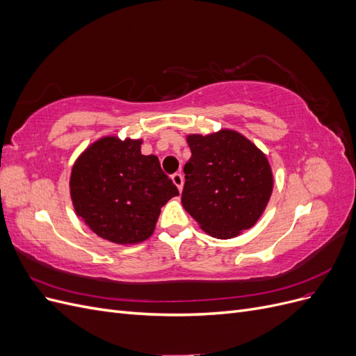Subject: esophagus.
I'll use <instances>...</instances> for the list:
<instances>
[{
    "instance_id": "esophagus-1",
    "label": "esophagus",
    "mask_w": 356,
    "mask_h": 356,
    "mask_svg": "<svg viewBox=\"0 0 356 356\" xmlns=\"http://www.w3.org/2000/svg\"><path fill=\"white\" fill-rule=\"evenodd\" d=\"M170 178H172V182H174V184L178 187V190L181 191L182 186H184V177H182V174H174Z\"/></svg>"
}]
</instances>
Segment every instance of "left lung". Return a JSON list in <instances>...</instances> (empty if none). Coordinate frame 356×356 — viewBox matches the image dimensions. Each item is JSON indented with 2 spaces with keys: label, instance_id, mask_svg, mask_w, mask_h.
<instances>
[{
  "label": "left lung",
  "instance_id": "left-lung-1",
  "mask_svg": "<svg viewBox=\"0 0 356 356\" xmlns=\"http://www.w3.org/2000/svg\"><path fill=\"white\" fill-rule=\"evenodd\" d=\"M187 143L191 157L184 166L182 207L213 238L230 239L251 229L273 190L264 153L230 129L188 135Z\"/></svg>",
  "mask_w": 356,
  "mask_h": 356
}]
</instances>
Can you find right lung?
I'll use <instances>...</instances> for the list:
<instances>
[{"instance_id":"1","label":"right lung","mask_w":356,"mask_h":356,"mask_svg":"<svg viewBox=\"0 0 356 356\" xmlns=\"http://www.w3.org/2000/svg\"><path fill=\"white\" fill-rule=\"evenodd\" d=\"M141 144L143 139L104 136L84 149L71 170L75 213L113 243L148 239L161 207L179 195L157 156L141 154Z\"/></svg>"}]
</instances>
